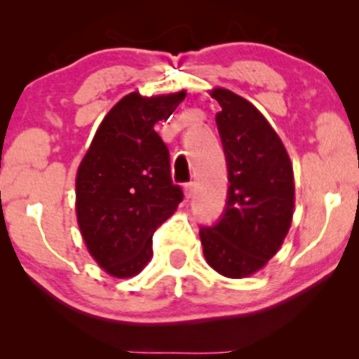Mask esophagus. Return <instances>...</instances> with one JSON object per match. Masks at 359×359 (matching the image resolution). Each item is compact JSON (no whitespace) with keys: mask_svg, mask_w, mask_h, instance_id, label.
<instances>
[{"mask_svg":"<svg viewBox=\"0 0 359 359\" xmlns=\"http://www.w3.org/2000/svg\"><path fill=\"white\" fill-rule=\"evenodd\" d=\"M194 192H196V184L189 182V184L184 185V194H185V197H187V199H191V197L194 196Z\"/></svg>","mask_w":359,"mask_h":359,"instance_id":"esophagus-1","label":"esophagus"}]
</instances>
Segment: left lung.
<instances>
[{"instance_id": "obj_1", "label": "left lung", "mask_w": 359, "mask_h": 359, "mask_svg": "<svg viewBox=\"0 0 359 359\" xmlns=\"http://www.w3.org/2000/svg\"><path fill=\"white\" fill-rule=\"evenodd\" d=\"M216 123L228 160V204L221 221L201 228L208 265L228 278L257 273L277 255L295 209L294 167L277 131L259 111L224 88Z\"/></svg>"}]
</instances>
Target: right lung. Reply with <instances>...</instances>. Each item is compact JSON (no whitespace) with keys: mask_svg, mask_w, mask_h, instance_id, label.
<instances>
[{"mask_svg":"<svg viewBox=\"0 0 359 359\" xmlns=\"http://www.w3.org/2000/svg\"><path fill=\"white\" fill-rule=\"evenodd\" d=\"M185 90L126 94L106 114L76 175V216L89 255L116 278L138 275L154 257L151 236L182 201L168 148L155 125Z\"/></svg>","mask_w":359,"mask_h":359,"instance_id":"obj_1","label":"right lung"}]
</instances>
